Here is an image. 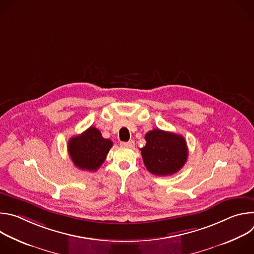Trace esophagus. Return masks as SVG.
I'll use <instances>...</instances> for the list:
<instances>
[{"mask_svg": "<svg viewBox=\"0 0 254 254\" xmlns=\"http://www.w3.org/2000/svg\"><path fill=\"white\" fill-rule=\"evenodd\" d=\"M121 146L124 148H133L134 146V141L133 140H129V141H123L121 142Z\"/></svg>", "mask_w": 254, "mask_h": 254, "instance_id": "esophagus-1", "label": "esophagus"}]
</instances>
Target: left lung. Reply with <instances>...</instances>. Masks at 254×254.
<instances>
[{"label": "left lung", "mask_w": 254, "mask_h": 254, "mask_svg": "<svg viewBox=\"0 0 254 254\" xmlns=\"http://www.w3.org/2000/svg\"><path fill=\"white\" fill-rule=\"evenodd\" d=\"M146 146L140 149L144 166L157 176H170L183 168L188 148L181 134L155 128L146 133Z\"/></svg>", "instance_id": "1"}]
</instances>
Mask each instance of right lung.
<instances>
[{"mask_svg": "<svg viewBox=\"0 0 254 254\" xmlns=\"http://www.w3.org/2000/svg\"><path fill=\"white\" fill-rule=\"evenodd\" d=\"M113 144L111 139L102 137L96 127H90L81 134L69 139L68 153L74 166L94 172L103 164Z\"/></svg>", "mask_w": 254, "mask_h": 254, "instance_id": "1", "label": "right lung"}]
</instances>
